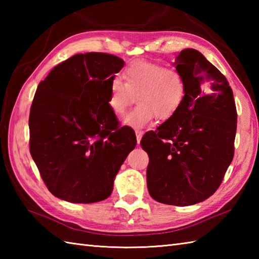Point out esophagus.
Instances as JSON below:
<instances>
[{
	"mask_svg": "<svg viewBox=\"0 0 259 259\" xmlns=\"http://www.w3.org/2000/svg\"><path fill=\"white\" fill-rule=\"evenodd\" d=\"M142 135H144V133H142V131L136 130V137H137V142H138V145L140 144L141 138H142Z\"/></svg>",
	"mask_w": 259,
	"mask_h": 259,
	"instance_id": "34e87169",
	"label": "esophagus"
}]
</instances>
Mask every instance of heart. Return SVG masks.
I'll return each instance as SVG.
<instances>
[{
  "mask_svg": "<svg viewBox=\"0 0 259 259\" xmlns=\"http://www.w3.org/2000/svg\"><path fill=\"white\" fill-rule=\"evenodd\" d=\"M124 82L114 78L108 99L111 111L122 117L133 103L138 106L124 118L123 122L142 128L155 119L167 120L177 113L187 95L184 75L179 70L161 63L135 61L123 71Z\"/></svg>",
  "mask_w": 259,
  "mask_h": 259,
  "instance_id": "b5f03b06",
  "label": "heart"
}]
</instances>
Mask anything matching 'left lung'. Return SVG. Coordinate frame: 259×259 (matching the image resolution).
<instances>
[{
    "label": "left lung",
    "instance_id": "obj_1",
    "mask_svg": "<svg viewBox=\"0 0 259 259\" xmlns=\"http://www.w3.org/2000/svg\"><path fill=\"white\" fill-rule=\"evenodd\" d=\"M175 65L186 81L185 101L140 145L149 156L150 196L166 205L190 206L214 194L233 161L237 110L226 76L199 51L183 50Z\"/></svg>",
    "mask_w": 259,
    "mask_h": 259
}]
</instances>
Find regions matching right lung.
<instances>
[{
    "label": "right lung",
    "mask_w": 259,
    "mask_h": 259,
    "mask_svg": "<svg viewBox=\"0 0 259 259\" xmlns=\"http://www.w3.org/2000/svg\"><path fill=\"white\" fill-rule=\"evenodd\" d=\"M124 61L75 54L37 85L30 110V152L52 195L91 203L111 195L113 180L137 145L109 108L110 85Z\"/></svg>",
    "instance_id": "add662e5"
}]
</instances>
